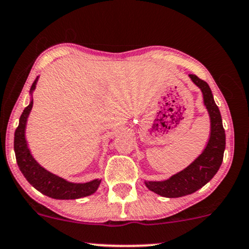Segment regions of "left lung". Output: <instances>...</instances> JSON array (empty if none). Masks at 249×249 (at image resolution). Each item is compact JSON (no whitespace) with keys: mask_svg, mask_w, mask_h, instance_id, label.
Segmentation results:
<instances>
[{"mask_svg":"<svg viewBox=\"0 0 249 249\" xmlns=\"http://www.w3.org/2000/svg\"><path fill=\"white\" fill-rule=\"evenodd\" d=\"M193 83L200 87L203 101L210 116V138L206 149L186 169L164 181H146V186L164 197H180L192 194L204 186L218 171L225 149V131L221 112L213 101L212 89L206 81L197 75L190 74Z\"/></svg>","mask_w":249,"mask_h":249,"instance_id":"8db88e82","label":"left lung"}]
</instances>
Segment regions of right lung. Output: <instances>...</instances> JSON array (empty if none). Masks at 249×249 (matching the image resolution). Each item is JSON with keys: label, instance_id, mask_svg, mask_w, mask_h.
Wrapping results in <instances>:
<instances>
[{"label": "right lung", "instance_id": "obj_1", "mask_svg": "<svg viewBox=\"0 0 249 249\" xmlns=\"http://www.w3.org/2000/svg\"><path fill=\"white\" fill-rule=\"evenodd\" d=\"M36 80L37 78L34 80L32 87H31V92H33V89L36 88ZM32 106L33 102H31L24 109L19 118V125L15 131V154L21 174L34 188L53 199L73 200L93 194L97 190L101 180L95 179V180L86 182V184L69 182L57 176L50 174L42 166H40L31 155L26 140H25V126H26V121Z\"/></svg>", "mask_w": 249, "mask_h": 249}]
</instances>
